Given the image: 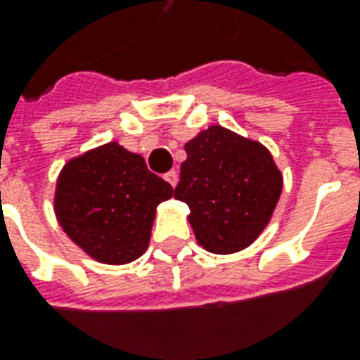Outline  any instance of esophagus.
<instances>
[{
	"label": "esophagus",
	"instance_id": "esophagus-1",
	"mask_svg": "<svg viewBox=\"0 0 360 360\" xmlns=\"http://www.w3.org/2000/svg\"><path fill=\"white\" fill-rule=\"evenodd\" d=\"M164 177H165V181H167V183L172 185V187H175V185H177V181H179V175H177V172H175V169H172V172L165 173Z\"/></svg>",
	"mask_w": 360,
	"mask_h": 360
}]
</instances>
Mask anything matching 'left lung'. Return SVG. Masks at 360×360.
I'll use <instances>...</instances> for the list:
<instances>
[{"label": "left lung", "mask_w": 360, "mask_h": 360, "mask_svg": "<svg viewBox=\"0 0 360 360\" xmlns=\"http://www.w3.org/2000/svg\"><path fill=\"white\" fill-rule=\"evenodd\" d=\"M175 198L187 202L198 245L214 255L247 249L270 224L283 177L270 150L221 125L185 144Z\"/></svg>", "instance_id": "8db88e82"}]
</instances>
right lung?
I'll return each instance as SVG.
<instances>
[{
    "instance_id": "1",
    "label": "right lung",
    "mask_w": 360,
    "mask_h": 360,
    "mask_svg": "<svg viewBox=\"0 0 360 360\" xmlns=\"http://www.w3.org/2000/svg\"><path fill=\"white\" fill-rule=\"evenodd\" d=\"M172 185L119 142L71 158L59 173L53 210L67 237L102 264H129L148 249L158 204Z\"/></svg>"
}]
</instances>
